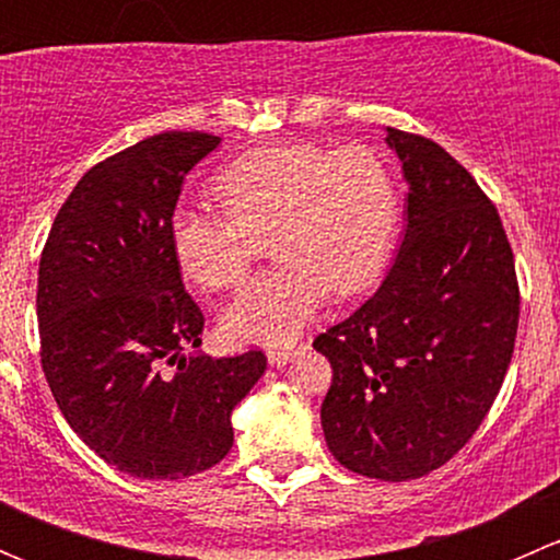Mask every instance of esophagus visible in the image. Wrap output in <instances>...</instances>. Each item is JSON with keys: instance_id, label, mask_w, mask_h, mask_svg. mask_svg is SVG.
I'll list each match as a JSON object with an SVG mask.
<instances>
[{"instance_id": "esophagus-1", "label": "esophagus", "mask_w": 560, "mask_h": 560, "mask_svg": "<svg viewBox=\"0 0 560 560\" xmlns=\"http://www.w3.org/2000/svg\"><path fill=\"white\" fill-rule=\"evenodd\" d=\"M306 343H298V347H276V349H268V363L273 365V369H284L287 363H290L295 354L306 352Z\"/></svg>"}]
</instances>
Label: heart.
Listing matches in <instances>:
<instances>
[{
  "label": "heart",
  "instance_id": "b5f03b06",
  "mask_svg": "<svg viewBox=\"0 0 560 560\" xmlns=\"http://www.w3.org/2000/svg\"><path fill=\"white\" fill-rule=\"evenodd\" d=\"M222 213L175 208L178 268L206 290L244 281L268 235L279 257L222 314L233 341L287 343L330 295H358L385 270L398 230V189L380 154L319 143L254 149L211 180Z\"/></svg>",
  "mask_w": 560,
  "mask_h": 560
}]
</instances>
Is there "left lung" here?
<instances>
[{"instance_id":"8db88e82","label":"left lung","mask_w":560,"mask_h":560,"mask_svg":"<svg viewBox=\"0 0 560 560\" xmlns=\"http://www.w3.org/2000/svg\"><path fill=\"white\" fill-rule=\"evenodd\" d=\"M406 230L380 290L319 332L332 365L327 450L349 471L404 482L444 466L482 425L515 352L521 290L493 202L433 140L387 127Z\"/></svg>"}]
</instances>
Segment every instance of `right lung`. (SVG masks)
Here are the masks:
<instances>
[{
    "label": "right lung",
    "mask_w": 560,
    "mask_h": 560,
    "mask_svg": "<svg viewBox=\"0 0 560 560\" xmlns=\"http://www.w3.org/2000/svg\"><path fill=\"white\" fill-rule=\"evenodd\" d=\"M219 143L162 132L107 156L70 191L39 257L50 393L86 447L140 479L217 466L233 447V409L268 365L262 352L180 354L200 347L206 319L180 281L171 217L186 173Z\"/></svg>",
    "instance_id": "add662e5"
}]
</instances>
